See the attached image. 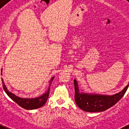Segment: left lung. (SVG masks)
Segmentation results:
<instances>
[{"label": "left lung", "instance_id": "left-lung-1", "mask_svg": "<svg viewBox=\"0 0 129 129\" xmlns=\"http://www.w3.org/2000/svg\"><path fill=\"white\" fill-rule=\"evenodd\" d=\"M75 86V102L79 108L86 112H102L114 106L125 94L128 84L114 95H100L80 91L78 82L74 80Z\"/></svg>", "mask_w": 129, "mask_h": 129}]
</instances>
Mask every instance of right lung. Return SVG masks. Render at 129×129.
<instances>
[{"mask_svg":"<svg viewBox=\"0 0 129 129\" xmlns=\"http://www.w3.org/2000/svg\"><path fill=\"white\" fill-rule=\"evenodd\" d=\"M53 78H54V77L51 78L50 81H49V86L48 88L47 91L45 92V93L41 95L40 96L35 98H20V97L16 96V95L8 91V89H7L5 84L4 82H3V79H2V81H3V87L4 89V91L11 99L13 100L16 103L19 105L20 107H22L25 109L31 110L36 109L43 107V105L47 102V100L49 98V94L51 84V82L53 81Z\"/></svg>","mask_w":129,"mask_h":129,"instance_id":"add662e5","label":"right lung"}]
</instances>
